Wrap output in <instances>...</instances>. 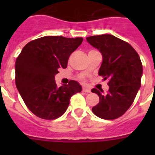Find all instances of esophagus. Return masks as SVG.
I'll return each mask as SVG.
<instances>
[{
	"label": "esophagus",
	"mask_w": 155,
	"mask_h": 155,
	"mask_svg": "<svg viewBox=\"0 0 155 155\" xmlns=\"http://www.w3.org/2000/svg\"><path fill=\"white\" fill-rule=\"evenodd\" d=\"M83 92H90V89L89 88H87V87H83Z\"/></svg>",
	"instance_id": "1"
}]
</instances>
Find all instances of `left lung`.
Segmentation results:
<instances>
[{
  "instance_id": "left-lung-1",
  "label": "left lung",
  "mask_w": 155,
  "mask_h": 155,
  "mask_svg": "<svg viewBox=\"0 0 155 155\" xmlns=\"http://www.w3.org/2000/svg\"><path fill=\"white\" fill-rule=\"evenodd\" d=\"M87 41L101 53L103 61L98 74L109 80L107 94H103L102 89L91 90L100 98L92 113L105 120L120 117L131 106L141 87L143 70L139 55L131 45L112 35L91 36Z\"/></svg>"
}]
</instances>
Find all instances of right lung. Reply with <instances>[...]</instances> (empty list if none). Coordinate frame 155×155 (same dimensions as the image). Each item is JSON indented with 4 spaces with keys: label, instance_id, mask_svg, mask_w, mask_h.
<instances>
[{
    "label": "right lung",
    "instance_id": "obj_1",
    "mask_svg": "<svg viewBox=\"0 0 155 155\" xmlns=\"http://www.w3.org/2000/svg\"><path fill=\"white\" fill-rule=\"evenodd\" d=\"M83 38L45 36L25 45L15 63V83L27 108L46 120L59 117L68 109L71 97L82 91L75 80L60 87L54 80L58 68H66L69 56Z\"/></svg>",
    "mask_w": 155,
    "mask_h": 155
}]
</instances>
